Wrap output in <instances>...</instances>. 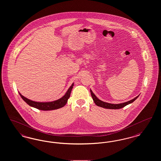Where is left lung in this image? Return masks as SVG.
Listing matches in <instances>:
<instances>
[{
    "mask_svg": "<svg viewBox=\"0 0 161 161\" xmlns=\"http://www.w3.org/2000/svg\"><path fill=\"white\" fill-rule=\"evenodd\" d=\"M90 91H91V95H92V99H93L94 103H95V104L97 106H100V107H103V108H108V109H119V108H121L123 107H125V106L132 103L135 100H136L138 98V97L139 96V95L136 98L130 100L129 101L123 103H120V104H111V103H106V102H104V101H103L101 100H99L96 97V95L93 93L91 89L90 90Z\"/></svg>",
    "mask_w": 161,
    "mask_h": 161,
    "instance_id": "8db88e82",
    "label": "left lung"
}]
</instances>
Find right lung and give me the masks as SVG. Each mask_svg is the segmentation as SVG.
Wrapping results in <instances>:
<instances>
[{
    "label": "right lung",
    "instance_id": "obj_1",
    "mask_svg": "<svg viewBox=\"0 0 161 161\" xmlns=\"http://www.w3.org/2000/svg\"><path fill=\"white\" fill-rule=\"evenodd\" d=\"M74 86V83H72V85L70 86L69 89L67 91L66 93L64 94L63 97H62L61 98L58 100H55L54 101H50V102H37V101H34L28 99L27 98L23 96L20 92L19 95L29 106L31 107L36 108L39 110H55L58 109L61 107H64L65 104L67 103L68 100L70 97L71 91L73 88Z\"/></svg>",
    "mask_w": 161,
    "mask_h": 161
}]
</instances>
